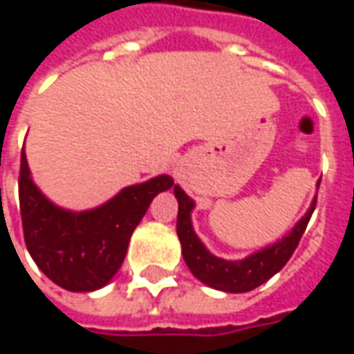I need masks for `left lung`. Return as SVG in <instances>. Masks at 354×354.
<instances>
[{"mask_svg": "<svg viewBox=\"0 0 354 354\" xmlns=\"http://www.w3.org/2000/svg\"><path fill=\"white\" fill-rule=\"evenodd\" d=\"M174 195L178 199L176 233L182 243V254H184L185 263L201 282H205L216 290H223V292H248V290L258 288L260 284L269 281L274 273H279L299 245V239L304 235L305 227L311 220L313 210L317 207V199H315L311 208L307 210V214L277 245L267 246L261 252L252 254L250 258H245V260L227 261L212 256L195 235L192 227V218H189L193 201L178 185H174Z\"/></svg>", "mask_w": 354, "mask_h": 354, "instance_id": "obj_1", "label": "left lung"}]
</instances>
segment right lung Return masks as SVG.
<instances>
[{"label": "right lung", "mask_w": 354, "mask_h": 354, "mask_svg": "<svg viewBox=\"0 0 354 354\" xmlns=\"http://www.w3.org/2000/svg\"><path fill=\"white\" fill-rule=\"evenodd\" d=\"M174 185L170 176L124 187L91 212H66L43 197L20 153L19 203L28 252L50 281L70 292L102 288L124 260L132 231L157 193Z\"/></svg>", "instance_id": "right-lung-1"}]
</instances>
